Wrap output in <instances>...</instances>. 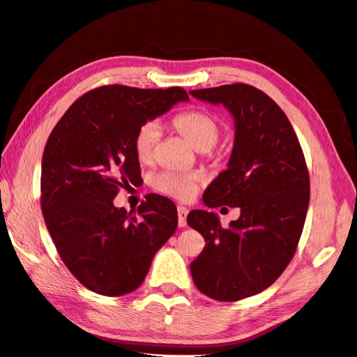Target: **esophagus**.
<instances>
[{
	"label": "esophagus",
	"instance_id": "obj_1",
	"mask_svg": "<svg viewBox=\"0 0 357 357\" xmlns=\"http://www.w3.org/2000/svg\"><path fill=\"white\" fill-rule=\"evenodd\" d=\"M187 214H189V211H187V208L178 206V223H179L181 228L187 225Z\"/></svg>",
	"mask_w": 357,
	"mask_h": 357
}]
</instances>
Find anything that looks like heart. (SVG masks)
I'll return each instance as SVG.
<instances>
[{
    "label": "heart",
    "mask_w": 357,
    "mask_h": 357,
    "mask_svg": "<svg viewBox=\"0 0 357 357\" xmlns=\"http://www.w3.org/2000/svg\"><path fill=\"white\" fill-rule=\"evenodd\" d=\"M174 130L183 135L193 148L206 151L211 157H217L213 146L220 137L222 123L214 113L206 110H187L178 113L172 121ZM160 138V126L154 119H148L137 129L134 135V153L137 159L146 164L154 157L155 146ZM202 174L198 172H172L164 170L153 174L149 184L162 195L189 200L197 190Z\"/></svg>",
    "instance_id": "b5f03b06"
}]
</instances>
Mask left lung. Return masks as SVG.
I'll return each instance as SVG.
<instances>
[{"mask_svg":"<svg viewBox=\"0 0 357 357\" xmlns=\"http://www.w3.org/2000/svg\"><path fill=\"white\" fill-rule=\"evenodd\" d=\"M223 104L236 121L228 170L203 195L208 208H239L222 228L214 213L195 209L187 223L206 241L190 263L193 283L215 301L234 302L273 285L294 257L310 200V178L298 135L282 108L245 83L193 89Z\"/></svg>","mask_w":357,"mask_h":357,"instance_id":"obj_1","label":"left lung"}]
</instances>
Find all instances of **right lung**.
Returning a JSON list of instances; mask_svg holds the SVG:
<instances>
[{"label":"right lung","mask_w":357,"mask_h":357,"mask_svg":"<svg viewBox=\"0 0 357 357\" xmlns=\"http://www.w3.org/2000/svg\"><path fill=\"white\" fill-rule=\"evenodd\" d=\"M187 99L179 86L104 84L78 98L48 137L42 214L63 263L94 293L123 296L137 289L178 227L170 198L149 193L137 213L116 208L113 200L142 181L134 153L137 129Z\"/></svg>","instance_id":"right-lung-1"}]
</instances>
